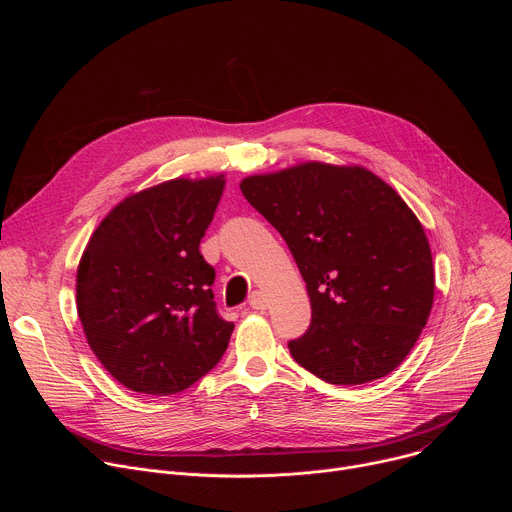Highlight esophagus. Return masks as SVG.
<instances>
[{"label":"esophagus","mask_w":512,"mask_h":512,"mask_svg":"<svg viewBox=\"0 0 512 512\" xmlns=\"http://www.w3.org/2000/svg\"><path fill=\"white\" fill-rule=\"evenodd\" d=\"M267 304H269V302H267L263 291H253L251 298H249V306H251L253 310H265Z\"/></svg>","instance_id":"34e87169"}]
</instances>
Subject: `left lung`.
<instances>
[{
    "mask_svg": "<svg viewBox=\"0 0 512 512\" xmlns=\"http://www.w3.org/2000/svg\"><path fill=\"white\" fill-rule=\"evenodd\" d=\"M294 255L312 306L294 360L332 385L395 371L433 304L425 231L405 200L362 166L308 162L241 182Z\"/></svg>",
    "mask_w": 512,
    "mask_h": 512,
    "instance_id": "8db88e82",
    "label": "left lung"
}]
</instances>
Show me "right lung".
Here are the masks:
<instances>
[{"instance_id":"right-lung-1","label":"right lung","mask_w":512,"mask_h":512,"mask_svg":"<svg viewBox=\"0 0 512 512\" xmlns=\"http://www.w3.org/2000/svg\"><path fill=\"white\" fill-rule=\"evenodd\" d=\"M225 178H176L119 202L77 271L87 342L127 389L174 395L223 358L235 324L216 312L214 269L200 255Z\"/></svg>"}]
</instances>
